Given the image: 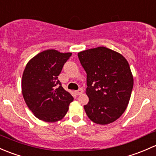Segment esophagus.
<instances>
[{"label": "esophagus", "mask_w": 156, "mask_h": 156, "mask_svg": "<svg viewBox=\"0 0 156 156\" xmlns=\"http://www.w3.org/2000/svg\"><path fill=\"white\" fill-rule=\"evenodd\" d=\"M83 89H80L77 91H75V94H76V95H80V94H83Z\"/></svg>", "instance_id": "obj_1"}]
</instances>
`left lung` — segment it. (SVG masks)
Wrapping results in <instances>:
<instances>
[{
  "label": "left lung",
  "mask_w": 156,
  "mask_h": 156,
  "mask_svg": "<svg viewBox=\"0 0 156 156\" xmlns=\"http://www.w3.org/2000/svg\"><path fill=\"white\" fill-rule=\"evenodd\" d=\"M78 57L87 73L86 115L96 124L113 122L126 111L134 86L128 61L104 46L82 51Z\"/></svg>",
  "instance_id": "obj_1"
}]
</instances>
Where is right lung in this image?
<instances>
[{"instance_id":"add662e5","label":"right lung","mask_w":156,"mask_h":156,"mask_svg":"<svg viewBox=\"0 0 156 156\" xmlns=\"http://www.w3.org/2000/svg\"><path fill=\"white\" fill-rule=\"evenodd\" d=\"M71 55L47 49L36 55L25 66L22 79V95L29 110L42 121L54 122L63 119L73 101V96L58 80Z\"/></svg>"}]
</instances>
